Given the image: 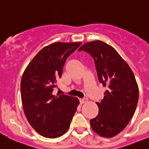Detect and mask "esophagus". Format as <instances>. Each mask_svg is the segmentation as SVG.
<instances>
[{
    "instance_id": "34e87169",
    "label": "esophagus",
    "mask_w": 149,
    "mask_h": 149,
    "mask_svg": "<svg viewBox=\"0 0 149 149\" xmlns=\"http://www.w3.org/2000/svg\"><path fill=\"white\" fill-rule=\"evenodd\" d=\"M79 101H80V104H84V103L87 102V99H85V98H84V99H80Z\"/></svg>"
}]
</instances>
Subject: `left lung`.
<instances>
[{
    "label": "left lung",
    "mask_w": 149,
    "mask_h": 149,
    "mask_svg": "<svg viewBox=\"0 0 149 149\" xmlns=\"http://www.w3.org/2000/svg\"><path fill=\"white\" fill-rule=\"evenodd\" d=\"M78 51L93 56L98 80L107 88L102 101L96 102L99 112L90 126L101 137H114L126 128L137 107L139 89L134 73L116 50L101 40L84 43Z\"/></svg>",
    "instance_id": "1"
}]
</instances>
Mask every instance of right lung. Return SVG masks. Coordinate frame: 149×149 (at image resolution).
I'll list each match as a JSON object with an SVG mask.
<instances>
[{"label": "right lung", "instance_id": "add662e5", "mask_svg": "<svg viewBox=\"0 0 149 149\" xmlns=\"http://www.w3.org/2000/svg\"><path fill=\"white\" fill-rule=\"evenodd\" d=\"M81 44L54 42L42 48L23 72L20 83L23 111L40 135L56 138L70 127L79 101L67 95H54L67 58Z\"/></svg>", "mask_w": 149, "mask_h": 149}]
</instances>
